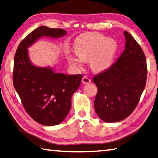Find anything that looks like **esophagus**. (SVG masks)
Instances as JSON below:
<instances>
[{
    "label": "esophagus",
    "mask_w": 158,
    "mask_h": 158,
    "mask_svg": "<svg viewBox=\"0 0 158 158\" xmlns=\"http://www.w3.org/2000/svg\"><path fill=\"white\" fill-rule=\"evenodd\" d=\"M91 82V79L87 76H84L82 78V83L83 84H88Z\"/></svg>",
    "instance_id": "34e87169"
}]
</instances>
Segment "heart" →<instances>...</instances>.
<instances>
[{
  "label": "heart",
  "mask_w": 158,
  "mask_h": 158,
  "mask_svg": "<svg viewBox=\"0 0 158 158\" xmlns=\"http://www.w3.org/2000/svg\"><path fill=\"white\" fill-rule=\"evenodd\" d=\"M77 56H70L69 61L78 69L83 67L84 61L91 60V65L96 72L106 71L111 67L118 50L115 40L107 38L98 32L83 35L74 42Z\"/></svg>",
  "instance_id": "b5f03b06"
}]
</instances>
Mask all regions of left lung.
I'll return each instance as SVG.
<instances>
[{"instance_id": "obj_1", "label": "left lung", "mask_w": 158, "mask_h": 158, "mask_svg": "<svg viewBox=\"0 0 158 158\" xmlns=\"http://www.w3.org/2000/svg\"><path fill=\"white\" fill-rule=\"evenodd\" d=\"M125 49L109 69L93 78L98 91L94 109L102 121H121L133 113L144 90L148 74L145 54L127 31Z\"/></svg>"}]
</instances>
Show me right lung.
Returning a JSON list of instances; mask_svg holds the SVG:
<instances>
[{
	"label": "right lung",
	"instance_id": "1",
	"mask_svg": "<svg viewBox=\"0 0 158 158\" xmlns=\"http://www.w3.org/2000/svg\"><path fill=\"white\" fill-rule=\"evenodd\" d=\"M66 34L63 29L37 27L20 42L14 58V87L26 112L43 126H55L64 121L82 75H67L54 72L49 67H35L29 60L27 48L41 37L58 38Z\"/></svg>",
	"mask_w": 158,
	"mask_h": 158
}]
</instances>
